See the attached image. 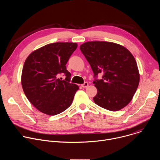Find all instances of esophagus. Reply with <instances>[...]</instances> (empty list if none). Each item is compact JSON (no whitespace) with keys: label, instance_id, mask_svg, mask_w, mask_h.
<instances>
[{"label":"esophagus","instance_id":"esophagus-1","mask_svg":"<svg viewBox=\"0 0 160 160\" xmlns=\"http://www.w3.org/2000/svg\"><path fill=\"white\" fill-rule=\"evenodd\" d=\"M81 86L83 88H87L88 86V82H85L83 84H82Z\"/></svg>","mask_w":160,"mask_h":160}]
</instances>
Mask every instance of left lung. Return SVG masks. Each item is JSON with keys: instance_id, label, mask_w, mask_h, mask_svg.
<instances>
[{"instance_id": "8db88e82", "label": "left lung", "mask_w": 160, "mask_h": 160, "mask_svg": "<svg viewBox=\"0 0 160 160\" xmlns=\"http://www.w3.org/2000/svg\"><path fill=\"white\" fill-rule=\"evenodd\" d=\"M80 49L94 76L103 75L102 79L93 82L98 90L94 102L112 111L128 104L140 80L138 64L132 53L123 45L111 42H87Z\"/></svg>"}]
</instances>
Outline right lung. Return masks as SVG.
Wrapping results in <instances>:
<instances>
[{"label":"right lung","instance_id":"obj_1","mask_svg":"<svg viewBox=\"0 0 160 160\" xmlns=\"http://www.w3.org/2000/svg\"><path fill=\"white\" fill-rule=\"evenodd\" d=\"M78 46L73 42L49 43L33 51L26 59L21 85L29 101L48 115L59 114L72 104L78 85L70 83L71 73L66 64ZM63 72L67 77L57 78Z\"/></svg>","mask_w":160,"mask_h":160}]
</instances>
